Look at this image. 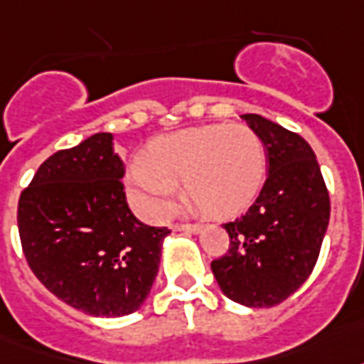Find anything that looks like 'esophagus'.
<instances>
[{"label": "esophagus", "instance_id": "1", "mask_svg": "<svg viewBox=\"0 0 364 364\" xmlns=\"http://www.w3.org/2000/svg\"><path fill=\"white\" fill-rule=\"evenodd\" d=\"M203 229L201 225H188V223H182V225H176L174 230H180V232H200Z\"/></svg>", "mask_w": 364, "mask_h": 364}]
</instances>
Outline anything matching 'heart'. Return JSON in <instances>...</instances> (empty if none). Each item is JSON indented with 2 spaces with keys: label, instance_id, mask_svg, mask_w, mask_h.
I'll return each instance as SVG.
<instances>
[{
  "label": "heart",
  "instance_id": "1",
  "mask_svg": "<svg viewBox=\"0 0 364 364\" xmlns=\"http://www.w3.org/2000/svg\"><path fill=\"white\" fill-rule=\"evenodd\" d=\"M266 172V145L250 127H192L156 137L145 159L129 164L127 198L145 219L163 221L176 209L184 182L188 198L205 213L232 217L256 200Z\"/></svg>",
  "mask_w": 364,
  "mask_h": 364
}]
</instances>
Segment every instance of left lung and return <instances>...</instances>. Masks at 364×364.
Masks as SVG:
<instances>
[{
    "label": "left lung",
    "mask_w": 364,
    "mask_h": 364,
    "mask_svg": "<svg viewBox=\"0 0 364 364\" xmlns=\"http://www.w3.org/2000/svg\"><path fill=\"white\" fill-rule=\"evenodd\" d=\"M262 137L267 178L242 217L225 223L229 252L211 262L223 294L250 309L283 302L309 279L330 223L316 155L299 134L259 114L240 116Z\"/></svg>",
    "instance_id": "obj_1"
}]
</instances>
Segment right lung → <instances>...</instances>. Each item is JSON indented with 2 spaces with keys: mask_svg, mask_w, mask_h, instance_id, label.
I'll return each mask as SVG.
<instances>
[{
  "mask_svg": "<svg viewBox=\"0 0 364 364\" xmlns=\"http://www.w3.org/2000/svg\"><path fill=\"white\" fill-rule=\"evenodd\" d=\"M122 178L114 135L95 134L46 159L18 200V235L33 273L89 316L139 309L171 235L129 211Z\"/></svg>",
  "mask_w": 364,
  "mask_h": 364,
  "instance_id": "add662e5",
  "label": "right lung"
}]
</instances>
